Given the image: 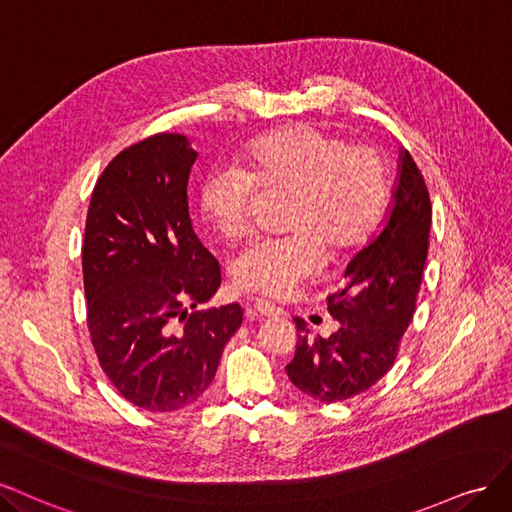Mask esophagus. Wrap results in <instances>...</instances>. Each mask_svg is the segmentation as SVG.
Listing matches in <instances>:
<instances>
[{
	"label": "esophagus",
	"mask_w": 512,
	"mask_h": 512,
	"mask_svg": "<svg viewBox=\"0 0 512 512\" xmlns=\"http://www.w3.org/2000/svg\"><path fill=\"white\" fill-rule=\"evenodd\" d=\"M246 315L249 317H280L283 315V310L276 308L274 304H268V302H255L253 306L246 308Z\"/></svg>",
	"instance_id": "obj_1"
}]
</instances>
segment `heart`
<instances>
[{"mask_svg":"<svg viewBox=\"0 0 512 512\" xmlns=\"http://www.w3.org/2000/svg\"><path fill=\"white\" fill-rule=\"evenodd\" d=\"M257 191L289 197L283 229L232 263L238 289L280 298L329 261L366 244L387 200V168L372 146H346L312 125H293L246 148L236 170H217L200 189V210L212 232L240 240L251 225Z\"/></svg>","mask_w":512,"mask_h":512,"instance_id":"obj_1","label":"heart"}]
</instances>
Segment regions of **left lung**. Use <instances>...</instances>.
Returning <instances> with one entry per match:
<instances>
[{
	"instance_id": "obj_1",
	"label": "left lung",
	"mask_w": 512,
	"mask_h": 512,
	"mask_svg": "<svg viewBox=\"0 0 512 512\" xmlns=\"http://www.w3.org/2000/svg\"><path fill=\"white\" fill-rule=\"evenodd\" d=\"M391 197L381 232L349 261L342 287L327 298L338 332L310 340L304 321L295 319L302 334L285 370L295 387L319 402L349 400L383 378L412 321L430 246L432 204L406 148Z\"/></svg>"
}]
</instances>
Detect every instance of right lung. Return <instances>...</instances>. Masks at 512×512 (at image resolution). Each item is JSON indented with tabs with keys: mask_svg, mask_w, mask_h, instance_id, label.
Listing matches in <instances>:
<instances>
[{
	"mask_svg": "<svg viewBox=\"0 0 512 512\" xmlns=\"http://www.w3.org/2000/svg\"><path fill=\"white\" fill-rule=\"evenodd\" d=\"M187 136L157 134L114 157L91 195L82 246L87 325L100 366L127 402L191 406L212 383L242 308L189 312L221 287L195 236Z\"/></svg>",
	"mask_w": 512,
	"mask_h": 512,
	"instance_id": "1",
	"label": "right lung"
}]
</instances>
